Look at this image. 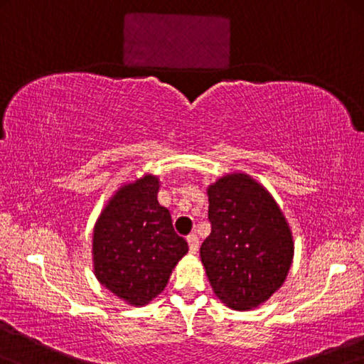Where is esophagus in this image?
Returning <instances> with one entry per match:
<instances>
[{
  "label": "esophagus",
  "instance_id": "obj_1",
  "mask_svg": "<svg viewBox=\"0 0 364 364\" xmlns=\"http://www.w3.org/2000/svg\"><path fill=\"white\" fill-rule=\"evenodd\" d=\"M188 246H189V251L193 252V255H196V252H198V250H199V240H198V236H196L194 233H191L188 236Z\"/></svg>",
  "mask_w": 364,
  "mask_h": 364
}]
</instances>
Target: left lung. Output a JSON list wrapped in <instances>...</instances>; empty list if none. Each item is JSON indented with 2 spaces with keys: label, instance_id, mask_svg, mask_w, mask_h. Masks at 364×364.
Returning <instances> with one entry per match:
<instances>
[{
  "label": "left lung",
  "instance_id": "left-lung-1",
  "mask_svg": "<svg viewBox=\"0 0 364 364\" xmlns=\"http://www.w3.org/2000/svg\"><path fill=\"white\" fill-rule=\"evenodd\" d=\"M212 232L200 261L217 298L228 308L259 306L284 285L295 243L284 212L261 183L228 173L207 188Z\"/></svg>",
  "mask_w": 364,
  "mask_h": 364
}]
</instances>
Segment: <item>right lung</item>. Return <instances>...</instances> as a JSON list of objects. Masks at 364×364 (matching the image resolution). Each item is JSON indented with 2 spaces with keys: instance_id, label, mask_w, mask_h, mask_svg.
Here are the masks:
<instances>
[{
  "instance_id": "right-lung-1",
  "label": "right lung",
  "mask_w": 364,
  "mask_h": 364,
  "mask_svg": "<svg viewBox=\"0 0 364 364\" xmlns=\"http://www.w3.org/2000/svg\"><path fill=\"white\" fill-rule=\"evenodd\" d=\"M159 176L144 175L114 193L97 218L92 261L97 280L131 306H144L165 290L171 270L188 252L160 205Z\"/></svg>"
}]
</instances>
